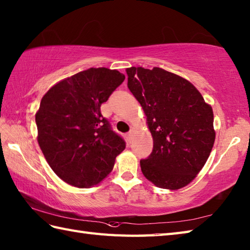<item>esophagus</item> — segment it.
<instances>
[{
	"label": "esophagus",
	"mask_w": 250,
	"mask_h": 250,
	"mask_svg": "<svg viewBox=\"0 0 250 250\" xmlns=\"http://www.w3.org/2000/svg\"><path fill=\"white\" fill-rule=\"evenodd\" d=\"M133 136H134V130L132 129V130L129 131V133H128V139H129L130 142L132 141V139H133Z\"/></svg>",
	"instance_id": "obj_1"
}]
</instances>
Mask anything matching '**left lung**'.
Segmentation results:
<instances>
[{"label":"left lung","instance_id":"8db88e82","mask_svg":"<svg viewBox=\"0 0 250 250\" xmlns=\"http://www.w3.org/2000/svg\"><path fill=\"white\" fill-rule=\"evenodd\" d=\"M128 88L147 116L153 148L141 160L144 176L179 189L204 167L215 142L214 114L192 83L160 67H129Z\"/></svg>","mask_w":250,"mask_h":250}]
</instances>
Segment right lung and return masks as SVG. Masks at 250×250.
<instances>
[{"label": "right lung", "mask_w": 250, "mask_h": 250, "mask_svg": "<svg viewBox=\"0 0 250 250\" xmlns=\"http://www.w3.org/2000/svg\"><path fill=\"white\" fill-rule=\"evenodd\" d=\"M125 78L116 70L91 67L58 83L41 101L37 141L52 171L74 187L99 184L125 148L101 114V105Z\"/></svg>", "instance_id": "obj_1"}]
</instances>
